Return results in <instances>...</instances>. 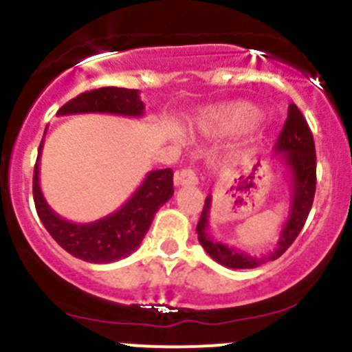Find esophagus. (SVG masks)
<instances>
[{
    "label": "esophagus",
    "instance_id": "obj_1",
    "mask_svg": "<svg viewBox=\"0 0 352 352\" xmlns=\"http://www.w3.org/2000/svg\"><path fill=\"white\" fill-rule=\"evenodd\" d=\"M175 186H197V175L194 170L184 168L175 175Z\"/></svg>",
    "mask_w": 352,
    "mask_h": 352
}]
</instances>
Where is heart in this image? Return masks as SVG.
Wrapping results in <instances>:
<instances>
[{"label": "heart", "mask_w": 352, "mask_h": 352, "mask_svg": "<svg viewBox=\"0 0 352 352\" xmlns=\"http://www.w3.org/2000/svg\"><path fill=\"white\" fill-rule=\"evenodd\" d=\"M262 119V110L248 102H230L204 110L196 120L197 134L206 138H235L254 129Z\"/></svg>", "instance_id": "heart-1"}]
</instances>
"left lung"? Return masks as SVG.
I'll list each match as a JSON object with an SVG mask.
<instances>
[{
  "instance_id": "8db88e82",
  "label": "left lung",
  "mask_w": 352,
  "mask_h": 352,
  "mask_svg": "<svg viewBox=\"0 0 352 352\" xmlns=\"http://www.w3.org/2000/svg\"><path fill=\"white\" fill-rule=\"evenodd\" d=\"M279 162L285 165L289 175V211L279 232L274 248L264 255H250L235 247L218 242L209 232V211L212 197L208 196L204 209L197 223V239L209 257L230 269H254L269 261H276L291 247L303 228L314 204L315 186H317V156L311 131L303 113L294 104L287 107V119L279 140L274 146Z\"/></svg>"
}]
</instances>
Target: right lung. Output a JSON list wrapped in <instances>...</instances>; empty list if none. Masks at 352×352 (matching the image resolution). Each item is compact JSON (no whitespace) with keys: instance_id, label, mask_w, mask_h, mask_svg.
Masks as SVG:
<instances>
[{"instance_id":"add662e5","label":"right lung","mask_w":352,"mask_h":352,"mask_svg":"<svg viewBox=\"0 0 352 352\" xmlns=\"http://www.w3.org/2000/svg\"><path fill=\"white\" fill-rule=\"evenodd\" d=\"M71 113H116L126 117H143L144 104L140 97V90L105 87L85 91L58 110V116ZM42 148L44 140L38 146L34 168V201L38 218L49 235L66 252L85 262L109 264L129 257L143 242L156 211L173 196L172 168L148 172L133 196L105 218L91 223H73L59 216L42 194L38 180Z\"/></svg>"}]
</instances>
